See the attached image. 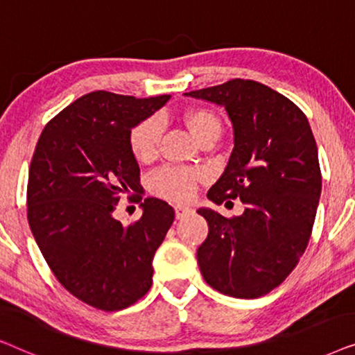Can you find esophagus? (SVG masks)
Instances as JSON below:
<instances>
[{
	"label": "esophagus",
	"mask_w": 355,
	"mask_h": 355,
	"mask_svg": "<svg viewBox=\"0 0 355 355\" xmlns=\"http://www.w3.org/2000/svg\"><path fill=\"white\" fill-rule=\"evenodd\" d=\"M174 213H176L178 220H181V218L193 213V210L191 207H186V205H176V207H174Z\"/></svg>",
	"instance_id": "obj_1"
}]
</instances>
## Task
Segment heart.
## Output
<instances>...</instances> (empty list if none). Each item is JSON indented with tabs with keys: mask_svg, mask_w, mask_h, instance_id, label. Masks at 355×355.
Wrapping results in <instances>:
<instances>
[{
	"mask_svg": "<svg viewBox=\"0 0 355 355\" xmlns=\"http://www.w3.org/2000/svg\"><path fill=\"white\" fill-rule=\"evenodd\" d=\"M182 121L191 134L202 142L208 137H218L221 130V121L208 108H192L184 113ZM162 139V123L155 116L145 118L134 124L129 130L128 142L134 158L140 163L152 162L158 153ZM202 173L189 168H162L150 179L152 192L158 197L173 202L191 200L197 191V184L202 181Z\"/></svg>",
	"mask_w": 355,
	"mask_h": 355,
	"instance_id": "heart-1",
	"label": "heart"
}]
</instances>
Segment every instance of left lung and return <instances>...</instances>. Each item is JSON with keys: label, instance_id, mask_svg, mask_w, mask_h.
Returning <instances> with one entry per match:
<instances>
[{"label": "left lung", "instance_id": "8db88e82", "mask_svg": "<svg viewBox=\"0 0 355 355\" xmlns=\"http://www.w3.org/2000/svg\"><path fill=\"white\" fill-rule=\"evenodd\" d=\"M186 95L225 106L234 129L230 163L207 197L245 205L232 218L198 210L208 223L197 250L202 276L221 294L260 297L288 278L312 234L322 171L309 119L284 95L249 79Z\"/></svg>", "mask_w": 355, "mask_h": 355}]
</instances>
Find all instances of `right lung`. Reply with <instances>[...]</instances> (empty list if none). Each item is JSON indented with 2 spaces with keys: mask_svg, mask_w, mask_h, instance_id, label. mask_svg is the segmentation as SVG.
<instances>
[{
  "mask_svg": "<svg viewBox=\"0 0 355 355\" xmlns=\"http://www.w3.org/2000/svg\"><path fill=\"white\" fill-rule=\"evenodd\" d=\"M168 100L90 92L48 121L33 152L27 220L37 245L64 289L105 312L148 293L153 255L174 221L173 207L153 197L130 226L113 218L140 187L129 130Z\"/></svg>",
  "mask_w": 355,
  "mask_h": 355,
  "instance_id": "add662e5",
  "label": "right lung"
}]
</instances>
